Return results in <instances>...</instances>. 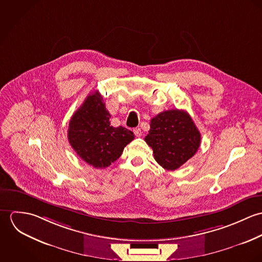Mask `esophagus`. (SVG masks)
Returning <instances> with one entry per match:
<instances>
[{
    "label": "esophagus",
    "mask_w": 262,
    "mask_h": 262,
    "mask_svg": "<svg viewBox=\"0 0 262 262\" xmlns=\"http://www.w3.org/2000/svg\"><path fill=\"white\" fill-rule=\"evenodd\" d=\"M133 132H134V134H135L136 137H140V136L142 135V132H141V129H140V128H135V129L133 130Z\"/></svg>",
    "instance_id": "esophagus-1"
}]
</instances>
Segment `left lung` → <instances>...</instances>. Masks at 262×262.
<instances>
[{
    "label": "left lung",
    "instance_id": "left-lung-1",
    "mask_svg": "<svg viewBox=\"0 0 262 262\" xmlns=\"http://www.w3.org/2000/svg\"><path fill=\"white\" fill-rule=\"evenodd\" d=\"M145 141L159 165L176 170L195 154L201 144V133L187 112L168 110L151 119Z\"/></svg>",
    "mask_w": 262,
    "mask_h": 262
}]
</instances>
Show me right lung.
<instances>
[{
  "instance_id": "1",
  "label": "right lung",
  "mask_w": 262,
  "mask_h": 262,
  "mask_svg": "<svg viewBox=\"0 0 262 262\" xmlns=\"http://www.w3.org/2000/svg\"><path fill=\"white\" fill-rule=\"evenodd\" d=\"M110 118L103 97L96 91L86 97L70 121L68 138L72 147L96 168L110 166L134 139L132 131L111 126Z\"/></svg>"
}]
</instances>
